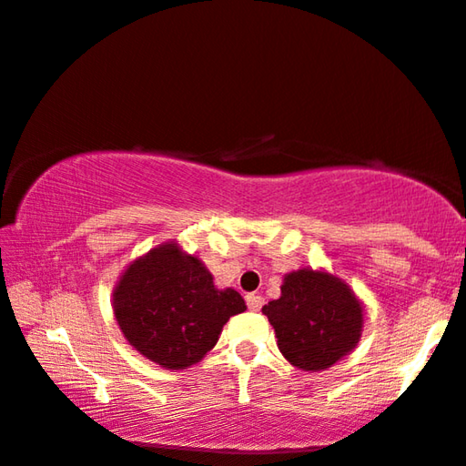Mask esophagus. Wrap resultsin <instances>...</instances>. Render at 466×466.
Wrapping results in <instances>:
<instances>
[{"mask_svg":"<svg viewBox=\"0 0 466 466\" xmlns=\"http://www.w3.org/2000/svg\"><path fill=\"white\" fill-rule=\"evenodd\" d=\"M263 297L261 294H247V307L250 309V311H261V307H263Z\"/></svg>","mask_w":466,"mask_h":466,"instance_id":"1","label":"esophagus"}]
</instances>
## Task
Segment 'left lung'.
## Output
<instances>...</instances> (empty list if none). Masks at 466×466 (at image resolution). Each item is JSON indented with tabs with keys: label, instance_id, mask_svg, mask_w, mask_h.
<instances>
[{
	"label": "left lung",
	"instance_id": "1",
	"mask_svg": "<svg viewBox=\"0 0 466 466\" xmlns=\"http://www.w3.org/2000/svg\"><path fill=\"white\" fill-rule=\"evenodd\" d=\"M276 329L278 349L302 371H321L357 346L363 307L350 288L326 271L288 273L282 297L263 307Z\"/></svg>",
	"mask_w": 466,
	"mask_h": 466
}]
</instances>
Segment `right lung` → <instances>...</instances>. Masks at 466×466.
Listing matches in <instances>:
<instances>
[{"instance_id": "obj_1", "label": "right lung", "mask_w": 466, "mask_h": 466, "mask_svg": "<svg viewBox=\"0 0 466 466\" xmlns=\"http://www.w3.org/2000/svg\"><path fill=\"white\" fill-rule=\"evenodd\" d=\"M247 309L232 288L218 290L197 257L161 245L140 257L117 282L114 315L124 338L166 369L201 360L232 315Z\"/></svg>"}]
</instances>
